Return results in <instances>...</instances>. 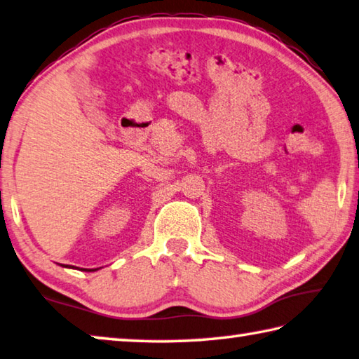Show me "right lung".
I'll return each instance as SVG.
<instances>
[{"mask_svg":"<svg viewBox=\"0 0 359 359\" xmlns=\"http://www.w3.org/2000/svg\"><path fill=\"white\" fill-rule=\"evenodd\" d=\"M61 266H66V269H74V270H81V271H97L100 269H78V266H74V265H61Z\"/></svg>","mask_w":359,"mask_h":359,"instance_id":"right-lung-1","label":"right lung"}]
</instances>
